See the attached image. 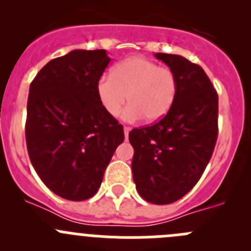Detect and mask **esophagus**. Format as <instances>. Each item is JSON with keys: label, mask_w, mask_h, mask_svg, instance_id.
Masks as SVG:
<instances>
[{"label": "esophagus", "mask_w": 251, "mask_h": 251, "mask_svg": "<svg viewBox=\"0 0 251 251\" xmlns=\"http://www.w3.org/2000/svg\"><path fill=\"white\" fill-rule=\"evenodd\" d=\"M130 131H131V127H128V126H125V127H124V132H125L126 138L128 137V132H130Z\"/></svg>", "instance_id": "obj_1"}]
</instances>
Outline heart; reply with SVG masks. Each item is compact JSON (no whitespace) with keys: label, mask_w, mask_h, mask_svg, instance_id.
Here are the masks:
<instances>
[{"label":"heart","mask_w":251,"mask_h":251,"mask_svg":"<svg viewBox=\"0 0 251 251\" xmlns=\"http://www.w3.org/2000/svg\"><path fill=\"white\" fill-rule=\"evenodd\" d=\"M97 95L105 111L118 116L124 105L123 119L135 123L146 118L149 123L163 119L174 105L177 78L169 68L143 57H131L118 63L111 75L97 82Z\"/></svg>","instance_id":"obj_1"}]
</instances>
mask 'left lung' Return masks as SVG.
<instances>
[{
	"label": "left lung",
	"mask_w": 251,
	"mask_h": 251,
	"mask_svg": "<svg viewBox=\"0 0 251 251\" xmlns=\"http://www.w3.org/2000/svg\"><path fill=\"white\" fill-rule=\"evenodd\" d=\"M174 72V105L154 125L135 128L132 175L138 194L149 203L171 204L197 184L217 140L219 97L203 68L182 55L155 53Z\"/></svg>",
	"instance_id": "1"
}]
</instances>
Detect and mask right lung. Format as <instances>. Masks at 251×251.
Instances as JSON below:
<instances>
[{"label":"right lung","instance_id":"add662e5","mask_svg":"<svg viewBox=\"0 0 251 251\" xmlns=\"http://www.w3.org/2000/svg\"><path fill=\"white\" fill-rule=\"evenodd\" d=\"M109 62L104 50H74L48 62L30 85L27 153L42 182L68 201H86L97 193L125 138L123 125L97 95Z\"/></svg>","mask_w":251,"mask_h":251}]
</instances>
